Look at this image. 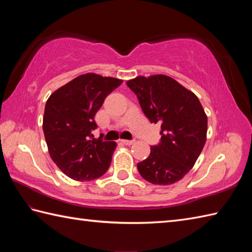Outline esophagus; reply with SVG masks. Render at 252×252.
<instances>
[{"mask_svg":"<svg viewBox=\"0 0 252 252\" xmlns=\"http://www.w3.org/2000/svg\"><path fill=\"white\" fill-rule=\"evenodd\" d=\"M121 142L123 144H126V145H132V144L135 142V140H121Z\"/></svg>","mask_w":252,"mask_h":252,"instance_id":"obj_1","label":"esophagus"}]
</instances>
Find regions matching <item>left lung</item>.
Listing matches in <instances>:
<instances>
[{"mask_svg": "<svg viewBox=\"0 0 252 252\" xmlns=\"http://www.w3.org/2000/svg\"><path fill=\"white\" fill-rule=\"evenodd\" d=\"M152 123H161V138L137 170L153 184L180 181L195 164L207 137L208 119L197 96L163 74L126 82Z\"/></svg>", "mask_w": 252, "mask_h": 252, "instance_id": "left-lung-1", "label": "left lung"}]
</instances>
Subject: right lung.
I'll return each instance as SVG.
<instances>
[{
  "label": "right lung",
  "mask_w": 252,
  "mask_h": 252,
  "mask_svg": "<svg viewBox=\"0 0 252 252\" xmlns=\"http://www.w3.org/2000/svg\"><path fill=\"white\" fill-rule=\"evenodd\" d=\"M122 80L87 73L53 93L45 104L43 132L53 161L69 178L92 181L108 170L116 142L95 140L94 120Z\"/></svg>",
  "instance_id": "obj_1"
}]
</instances>
